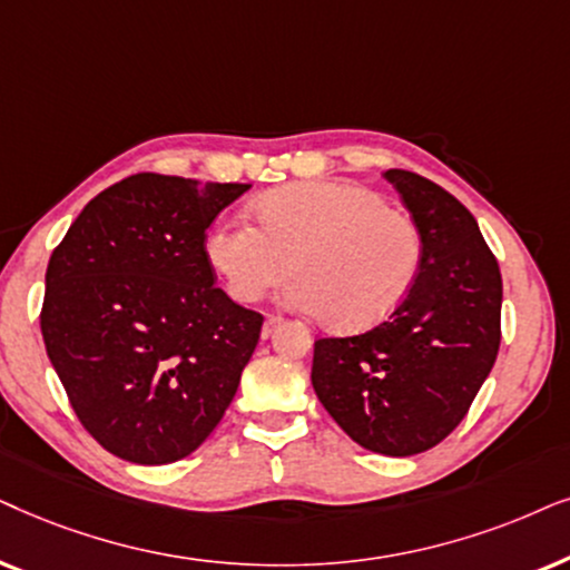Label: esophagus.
Instances as JSON below:
<instances>
[{"label": "esophagus", "instance_id": "1", "mask_svg": "<svg viewBox=\"0 0 570 570\" xmlns=\"http://www.w3.org/2000/svg\"><path fill=\"white\" fill-rule=\"evenodd\" d=\"M281 323H284V321H281L278 315H268V317H265V323H263V331H261V333H263V338L273 336V331H276Z\"/></svg>", "mask_w": 570, "mask_h": 570}]
</instances>
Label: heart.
<instances>
[{"label":"heart","mask_w":570,"mask_h":570,"mask_svg":"<svg viewBox=\"0 0 570 570\" xmlns=\"http://www.w3.org/2000/svg\"><path fill=\"white\" fill-rule=\"evenodd\" d=\"M257 226L218 218L208 261L237 302L261 299L292 271L289 307L333 331H364L404 305L422 268V234L375 189L348 181H297L255 203Z\"/></svg>","instance_id":"b5f03b06"}]
</instances>
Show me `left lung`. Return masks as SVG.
I'll list each match as a JSON object with an SVG mask.
<instances>
[{
	"label": "left lung",
	"instance_id": "left-lung-1",
	"mask_svg": "<svg viewBox=\"0 0 570 570\" xmlns=\"http://www.w3.org/2000/svg\"><path fill=\"white\" fill-rule=\"evenodd\" d=\"M385 177L422 234V268L396 313L346 338H317L313 389L362 449L414 456L445 440L500 348L503 278L474 216L414 171Z\"/></svg>",
	"mask_w": 570,
	"mask_h": 570
}]
</instances>
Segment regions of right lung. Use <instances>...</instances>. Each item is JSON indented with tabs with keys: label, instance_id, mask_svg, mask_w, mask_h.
<instances>
[{
	"label": "right lung",
	"instance_id": "right-lung-1",
	"mask_svg": "<svg viewBox=\"0 0 570 570\" xmlns=\"http://www.w3.org/2000/svg\"><path fill=\"white\" fill-rule=\"evenodd\" d=\"M247 189L132 174L96 195L51 253L43 344L80 424L114 456L185 459L232 404L263 315L218 289L206 239Z\"/></svg>",
	"mask_w": 570,
	"mask_h": 570
}]
</instances>
